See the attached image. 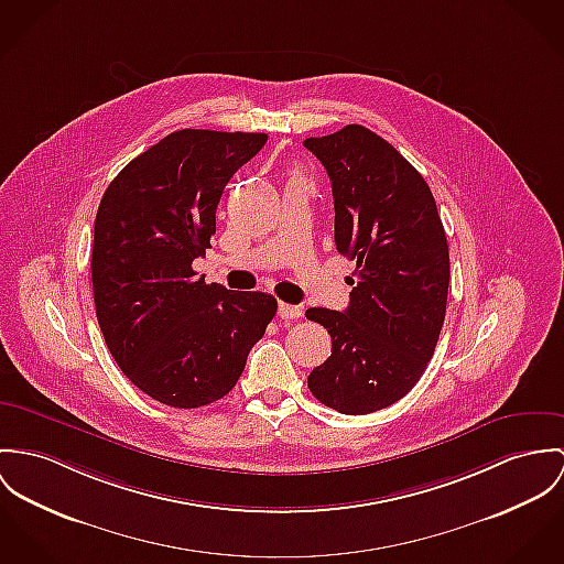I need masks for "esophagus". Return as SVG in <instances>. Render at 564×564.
Returning <instances> with one entry per match:
<instances>
[{"label": "esophagus", "mask_w": 564, "mask_h": 564, "mask_svg": "<svg viewBox=\"0 0 564 564\" xmlns=\"http://www.w3.org/2000/svg\"><path fill=\"white\" fill-rule=\"evenodd\" d=\"M278 314H280V318H300V316H302V307L280 302Z\"/></svg>", "instance_id": "34e87169"}]
</instances>
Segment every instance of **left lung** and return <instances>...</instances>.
<instances>
[{
    "label": "left lung",
    "instance_id": "1",
    "mask_svg": "<svg viewBox=\"0 0 564 564\" xmlns=\"http://www.w3.org/2000/svg\"><path fill=\"white\" fill-rule=\"evenodd\" d=\"M304 147L332 181L336 250L356 260L349 307L306 310L332 336L307 388L347 415L383 410L433 358L451 282L446 232L422 174L370 129L347 124Z\"/></svg>",
    "mask_w": 564,
    "mask_h": 564
}]
</instances>
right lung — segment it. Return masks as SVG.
<instances>
[{
	"label": "right lung",
	"instance_id": "add662e5",
	"mask_svg": "<svg viewBox=\"0 0 564 564\" xmlns=\"http://www.w3.org/2000/svg\"><path fill=\"white\" fill-rule=\"evenodd\" d=\"M267 133L181 129L127 163L95 221L93 291L109 354L154 401L196 410L226 397L275 316V297L196 278L232 174Z\"/></svg>",
	"mask_w": 564,
	"mask_h": 564
}]
</instances>
